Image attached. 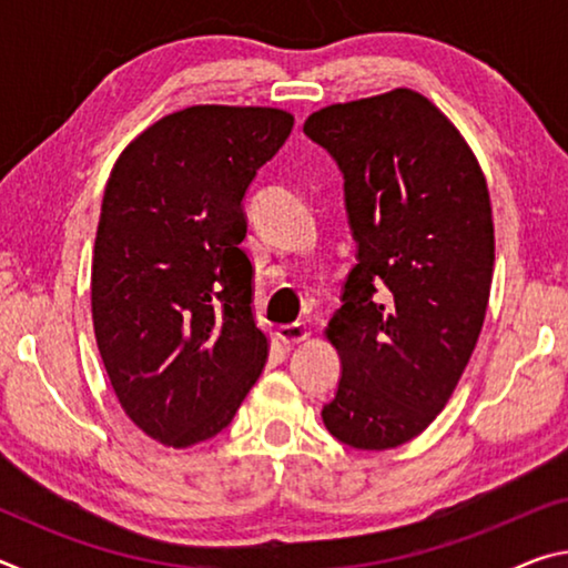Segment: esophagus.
<instances>
[{
	"mask_svg": "<svg viewBox=\"0 0 568 568\" xmlns=\"http://www.w3.org/2000/svg\"><path fill=\"white\" fill-rule=\"evenodd\" d=\"M277 341L285 343V345H297L303 343L307 335H311V331H307L305 323H291V325H281V328L275 331Z\"/></svg>",
	"mask_w": 568,
	"mask_h": 568,
	"instance_id": "34e87169",
	"label": "esophagus"
}]
</instances>
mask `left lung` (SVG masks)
I'll return each mask as SVG.
<instances>
[{"mask_svg":"<svg viewBox=\"0 0 568 568\" xmlns=\"http://www.w3.org/2000/svg\"><path fill=\"white\" fill-rule=\"evenodd\" d=\"M303 130L343 170L358 240L325 328L343 376L323 423L353 448H396L446 408L486 318L496 240L484 170L408 88L328 104Z\"/></svg>","mask_w":568,"mask_h":568,"instance_id":"1","label":"left lung"}]
</instances>
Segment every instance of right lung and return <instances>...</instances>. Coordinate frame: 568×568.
<instances>
[{"label":"right lung","instance_id":"add662e5","mask_svg":"<svg viewBox=\"0 0 568 568\" xmlns=\"http://www.w3.org/2000/svg\"><path fill=\"white\" fill-rule=\"evenodd\" d=\"M281 108L192 104L114 162L92 253V325L122 410L168 448L217 436L261 378L243 195L283 148Z\"/></svg>","mask_w":568,"mask_h":568}]
</instances>
